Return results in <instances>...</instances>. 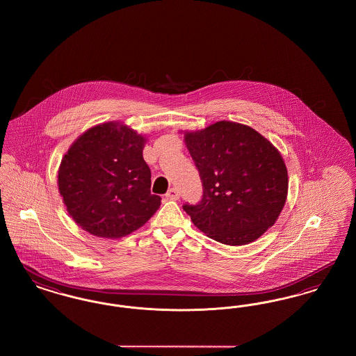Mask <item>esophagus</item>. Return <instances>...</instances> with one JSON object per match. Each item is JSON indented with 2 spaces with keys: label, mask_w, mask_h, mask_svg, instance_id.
Returning <instances> with one entry per match:
<instances>
[{
  "label": "esophagus",
  "mask_w": 356,
  "mask_h": 356,
  "mask_svg": "<svg viewBox=\"0 0 356 356\" xmlns=\"http://www.w3.org/2000/svg\"><path fill=\"white\" fill-rule=\"evenodd\" d=\"M165 196H167V199H170V200H179V199H180V191H179L177 188H170Z\"/></svg>",
  "instance_id": "1"
}]
</instances>
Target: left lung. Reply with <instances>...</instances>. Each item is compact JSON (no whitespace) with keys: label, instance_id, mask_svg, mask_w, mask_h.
<instances>
[{"label":"left lung","instance_id":"8db88e82","mask_svg":"<svg viewBox=\"0 0 356 356\" xmlns=\"http://www.w3.org/2000/svg\"><path fill=\"white\" fill-rule=\"evenodd\" d=\"M200 173L203 197L183 208L205 235L227 245L261 236L287 199V167L280 152L251 127L218 121L184 134Z\"/></svg>","mask_w":356,"mask_h":356}]
</instances>
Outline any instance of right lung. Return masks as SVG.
<instances>
[{
	"mask_svg": "<svg viewBox=\"0 0 356 356\" xmlns=\"http://www.w3.org/2000/svg\"><path fill=\"white\" fill-rule=\"evenodd\" d=\"M145 137L116 121L80 136L58 170V191L72 219L93 236L119 238L153 216L161 197L151 193Z\"/></svg>",
	"mask_w": 356,
	"mask_h": 356,
	"instance_id": "add662e5",
	"label": "right lung"
}]
</instances>
